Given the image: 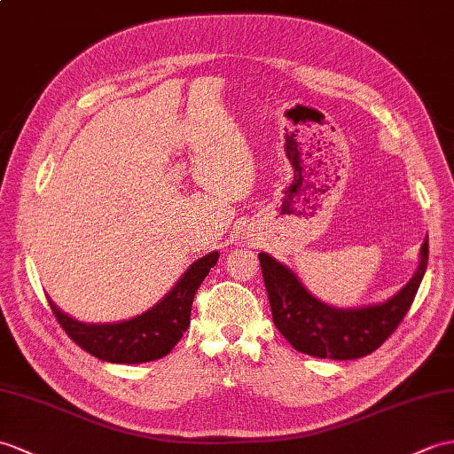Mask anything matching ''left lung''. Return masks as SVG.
Segmentation results:
<instances>
[{"instance_id": "left-lung-1", "label": "left lung", "mask_w": 454, "mask_h": 454, "mask_svg": "<svg viewBox=\"0 0 454 454\" xmlns=\"http://www.w3.org/2000/svg\"><path fill=\"white\" fill-rule=\"evenodd\" d=\"M419 255L416 275L395 298L362 309H334L315 300L286 265L259 253L272 321L301 354L331 360H356L372 354L396 331L416 298L427 267V238Z\"/></svg>"}]
</instances>
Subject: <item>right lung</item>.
<instances>
[{
	"mask_svg": "<svg viewBox=\"0 0 454 454\" xmlns=\"http://www.w3.org/2000/svg\"><path fill=\"white\" fill-rule=\"evenodd\" d=\"M218 253L195 261L168 296L139 317L114 325H84L61 313L51 300L50 309L69 339L84 352L112 364H143L170 354L192 317L197 288L216 265Z\"/></svg>",
	"mask_w": 454,
	"mask_h": 454,
	"instance_id": "add662e5",
	"label": "right lung"
}]
</instances>
